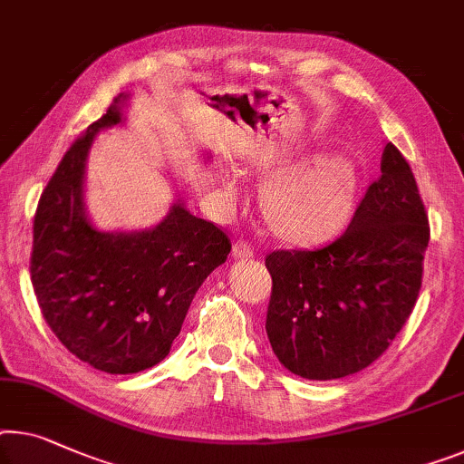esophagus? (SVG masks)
<instances>
[{"label":"esophagus","instance_id":"obj_1","mask_svg":"<svg viewBox=\"0 0 464 464\" xmlns=\"http://www.w3.org/2000/svg\"><path fill=\"white\" fill-rule=\"evenodd\" d=\"M252 256H254V247L247 244V241H244V239L235 241V246H233V258L235 260L252 258Z\"/></svg>","mask_w":464,"mask_h":464}]
</instances>
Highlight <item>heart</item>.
I'll list each match as a JSON object with an SVG mask.
<instances>
[{
    "label": "heart",
    "mask_w": 464,
    "mask_h": 464,
    "mask_svg": "<svg viewBox=\"0 0 464 464\" xmlns=\"http://www.w3.org/2000/svg\"><path fill=\"white\" fill-rule=\"evenodd\" d=\"M283 169L268 179L262 191V210L279 237L294 244H314L342 229L354 206L358 172L348 158L323 156L314 160H273L262 169ZM225 189L239 196V183L225 177Z\"/></svg>",
    "instance_id": "obj_1"
}]
</instances>
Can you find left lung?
Listing matches in <instances>:
<instances>
[{
	"label": "left lung",
	"instance_id": "1",
	"mask_svg": "<svg viewBox=\"0 0 464 464\" xmlns=\"http://www.w3.org/2000/svg\"><path fill=\"white\" fill-rule=\"evenodd\" d=\"M430 220L411 164L385 143L382 175L348 229L314 250H275L266 335L304 379H340L375 362L409 321L423 281Z\"/></svg>",
	"mask_w": 464,
	"mask_h": 464
}]
</instances>
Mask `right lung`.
I'll use <instances>...</instances> for the list:
<instances>
[{"mask_svg":"<svg viewBox=\"0 0 464 464\" xmlns=\"http://www.w3.org/2000/svg\"><path fill=\"white\" fill-rule=\"evenodd\" d=\"M119 95L62 158L33 223L31 281L41 314L64 348L110 375L150 369L170 352L191 300L231 252L210 220L175 204L141 233L93 229L82 206L89 145L121 122Z\"/></svg>","mask_w":464,"mask_h":464,"instance_id":"obj_1","label":"right lung"}]
</instances>
